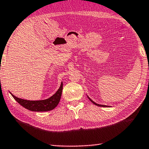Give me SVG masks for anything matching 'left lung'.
Wrapping results in <instances>:
<instances>
[{"label": "left lung", "instance_id": "8db88e82", "mask_svg": "<svg viewBox=\"0 0 149 149\" xmlns=\"http://www.w3.org/2000/svg\"><path fill=\"white\" fill-rule=\"evenodd\" d=\"M87 97H88V99H89L90 100H91V101L93 103V104H95V105H97V106H99V107H107V105H102V104H97V103H96V102H95L94 101H93V100H92L91 99H90V98L89 97H88V96H87Z\"/></svg>", "mask_w": 149, "mask_h": 149}]
</instances>
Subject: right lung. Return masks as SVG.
I'll return each instance as SVG.
<instances>
[{"label":"right lung","instance_id":"right-lung-1","mask_svg":"<svg viewBox=\"0 0 149 149\" xmlns=\"http://www.w3.org/2000/svg\"><path fill=\"white\" fill-rule=\"evenodd\" d=\"M63 88V83H61L60 87L57 91L50 98L45 100H29L19 99L18 97H15L12 93L10 94L14 99L22 107L26 108V109L33 111V112H45L53 110L56 106L58 104L60 98H61L62 92Z\"/></svg>","mask_w":149,"mask_h":149}]
</instances>
